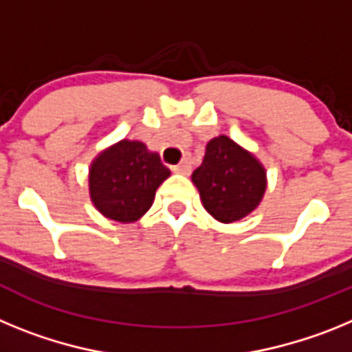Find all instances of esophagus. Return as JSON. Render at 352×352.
Returning a JSON list of instances; mask_svg holds the SVG:
<instances>
[{
  "label": "esophagus",
  "mask_w": 352,
  "mask_h": 352,
  "mask_svg": "<svg viewBox=\"0 0 352 352\" xmlns=\"http://www.w3.org/2000/svg\"><path fill=\"white\" fill-rule=\"evenodd\" d=\"M190 169H192L190 158H183V160L179 162L178 166L173 167L174 173H179V174H188V173H190Z\"/></svg>",
  "instance_id": "esophagus-1"
}]
</instances>
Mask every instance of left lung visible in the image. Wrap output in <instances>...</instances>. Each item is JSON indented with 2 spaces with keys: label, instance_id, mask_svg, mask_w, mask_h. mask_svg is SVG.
<instances>
[{
  "label": "left lung",
  "instance_id": "1",
  "mask_svg": "<svg viewBox=\"0 0 352 352\" xmlns=\"http://www.w3.org/2000/svg\"><path fill=\"white\" fill-rule=\"evenodd\" d=\"M192 182L211 217L229 223L254 211L266 190L263 166L232 139L220 135L208 142Z\"/></svg>",
  "mask_w": 352,
  "mask_h": 352
}]
</instances>
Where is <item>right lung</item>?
I'll use <instances>...</instances> for the list:
<instances>
[{"mask_svg": "<svg viewBox=\"0 0 352 352\" xmlns=\"http://www.w3.org/2000/svg\"><path fill=\"white\" fill-rule=\"evenodd\" d=\"M169 169L139 141H121L93 162L89 194L96 210L116 222H133L151 208Z\"/></svg>", "mask_w": 352, "mask_h": 352, "instance_id": "right-lung-1", "label": "right lung"}]
</instances>
